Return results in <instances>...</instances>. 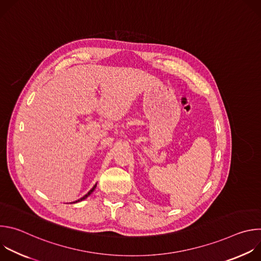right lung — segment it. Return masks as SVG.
Returning <instances> with one entry per match:
<instances>
[{
  "instance_id": "right-lung-1",
  "label": "right lung",
  "mask_w": 261,
  "mask_h": 261,
  "mask_svg": "<svg viewBox=\"0 0 261 261\" xmlns=\"http://www.w3.org/2000/svg\"><path fill=\"white\" fill-rule=\"evenodd\" d=\"M96 186H97V184H96V185H95V186H94V187H93V188H92V189H91V190H90V191H89V192H88V193H87V194H86V195H85V196H84V197H82V198H80V199H79V200H76V201H73V202H72V203H76V202H80V201H83V200H84V199H86V198H87V197H89V196H90V195H91V194H92V193H93V191H94V190H95V188H96Z\"/></svg>"
}]
</instances>
